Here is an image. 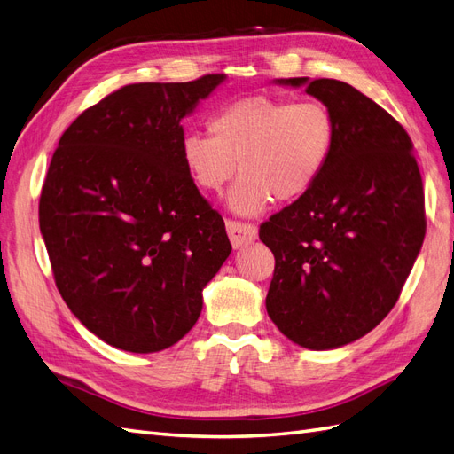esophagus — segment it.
Returning <instances> with one entry per match:
<instances>
[{
    "label": "esophagus",
    "mask_w": 454,
    "mask_h": 454,
    "mask_svg": "<svg viewBox=\"0 0 454 454\" xmlns=\"http://www.w3.org/2000/svg\"><path fill=\"white\" fill-rule=\"evenodd\" d=\"M227 232L235 248H240V246L250 244L257 239V227L254 223L237 222V219H227Z\"/></svg>",
    "instance_id": "esophagus-1"
}]
</instances>
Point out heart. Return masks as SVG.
I'll return each instance as SVG.
<instances>
[{"instance_id":"b5f03b06","label":"heart","mask_w":454,"mask_h":454,"mask_svg":"<svg viewBox=\"0 0 454 454\" xmlns=\"http://www.w3.org/2000/svg\"><path fill=\"white\" fill-rule=\"evenodd\" d=\"M208 132L182 140L184 168L206 193H219L240 168L229 206L246 215L265 212L272 200L305 197L325 172L337 144L335 115L318 98L248 96L212 114Z\"/></svg>"}]
</instances>
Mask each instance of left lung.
Here are the masks:
<instances>
[{"mask_svg":"<svg viewBox=\"0 0 454 454\" xmlns=\"http://www.w3.org/2000/svg\"><path fill=\"white\" fill-rule=\"evenodd\" d=\"M278 83L332 107L337 144L309 193L259 227L274 254L267 312L295 345L339 348L400 299L426 232L422 177L405 129L360 90L337 79Z\"/></svg>","mask_w":454,"mask_h":454,"instance_id":"1","label":"left lung"}]
</instances>
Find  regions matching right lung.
Listing matches in <instances>:
<instances>
[{"mask_svg": "<svg viewBox=\"0 0 454 454\" xmlns=\"http://www.w3.org/2000/svg\"><path fill=\"white\" fill-rule=\"evenodd\" d=\"M223 74L134 83L66 129L39 199V229L66 305L115 348L172 347L231 254L223 217L184 168L182 119Z\"/></svg>", "mask_w": 454, "mask_h": 454, "instance_id": "obj_1", "label": "right lung"}]
</instances>
